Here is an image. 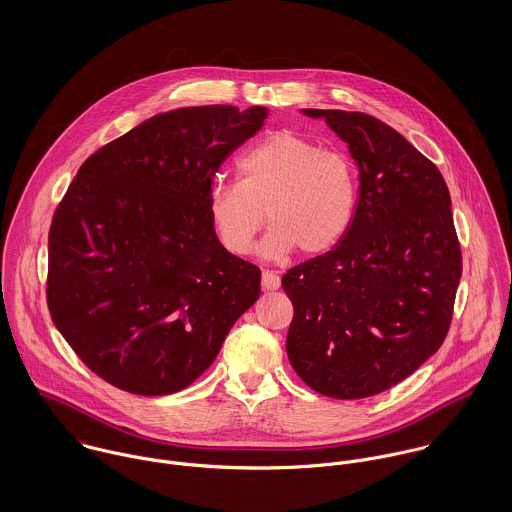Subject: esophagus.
<instances>
[{"mask_svg":"<svg viewBox=\"0 0 512 512\" xmlns=\"http://www.w3.org/2000/svg\"><path fill=\"white\" fill-rule=\"evenodd\" d=\"M262 288L268 290V292L278 290V288H280V276H278V272H274V270H264V272H262Z\"/></svg>","mask_w":512,"mask_h":512,"instance_id":"1","label":"esophagus"}]
</instances>
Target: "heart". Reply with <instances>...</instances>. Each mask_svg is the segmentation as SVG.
Masks as SVG:
<instances>
[{"mask_svg": "<svg viewBox=\"0 0 512 512\" xmlns=\"http://www.w3.org/2000/svg\"><path fill=\"white\" fill-rule=\"evenodd\" d=\"M236 171L238 183L217 179L209 189V217L230 254L250 250L266 215L272 228L260 252L270 258L295 248L303 256L325 254L353 226L359 169L343 151L325 149L293 130H276L238 157Z\"/></svg>", "mask_w": 512, "mask_h": 512, "instance_id": "b5f03b06", "label": "heart"}]
</instances>
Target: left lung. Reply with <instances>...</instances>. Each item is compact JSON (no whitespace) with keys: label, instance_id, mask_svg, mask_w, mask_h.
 <instances>
[{"label":"left lung","instance_id":"obj_1","mask_svg":"<svg viewBox=\"0 0 512 512\" xmlns=\"http://www.w3.org/2000/svg\"><path fill=\"white\" fill-rule=\"evenodd\" d=\"M325 118L359 167V207L347 236L282 278L292 299L286 351L315 392L380 394L424 365L449 331L461 278L451 199L438 167L363 112Z\"/></svg>","mask_w":512,"mask_h":512}]
</instances>
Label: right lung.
Here are the masks:
<instances>
[{
  "mask_svg": "<svg viewBox=\"0 0 512 512\" xmlns=\"http://www.w3.org/2000/svg\"><path fill=\"white\" fill-rule=\"evenodd\" d=\"M266 116L264 106L177 108L80 165L49 230L47 305L78 359L112 386L187 388L258 299L260 268L222 248L209 189Z\"/></svg>",
  "mask_w": 512,
  "mask_h": 512,
  "instance_id": "right-lung-1",
  "label": "right lung"
}]
</instances>
